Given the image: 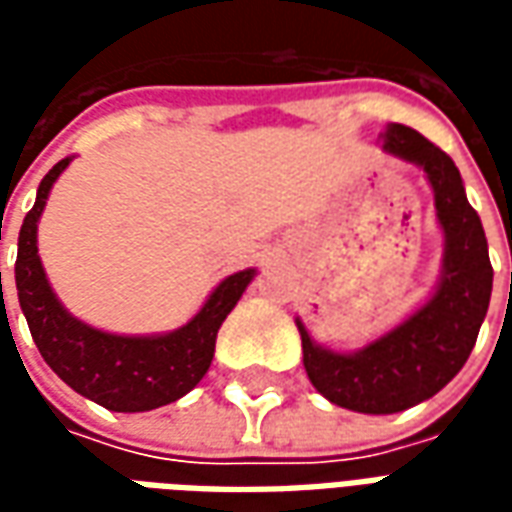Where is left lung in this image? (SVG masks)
I'll return each instance as SVG.
<instances>
[{"mask_svg": "<svg viewBox=\"0 0 512 512\" xmlns=\"http://www.w3.org/2000/svg\"><path fill=\"white\" fill-rule=\"evenodd\" d=\"M384 150L422 167L433 186L444 230L439 288L400 326L354 354L312 343L304 323L296 321L312 386L334 406L359 414L406 411L450 384L472 354L494 288L483 222L466 200L452 158L400 123L386 128Z\"/></svg>", "mask_w": 512, "mask_h": 512, "instance_id": "obj_1", "label": "left lung"}]
</instances>
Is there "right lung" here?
<instances>
[{
	"mask_svg": "<svg viewBox=\"0 0 512 512\" xmlns=\"http://www.w3.org/2000/svg\"><path fill=\"white\" fill-rule=\"evenodd\" d=\"M68 164L71 156L54 164L49 175L40 180L35 205L24 216L18 233L16 290L32 340L46 365L73 392L90 397L109 411L134 414L175 403L208 373L219 326L244 296L246 285L255 279V268L238 271L219 282L202 310L175 332L126 337L87 326L73 318L54 296L38 257V219L54 180Z\"/></svg>",
	"mask_w": 512,
	"mask_h": 512,
	"instance_id": "right-lung-1",
	"label": "right lung"
}]
</instances>
